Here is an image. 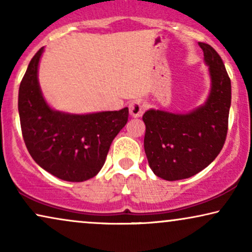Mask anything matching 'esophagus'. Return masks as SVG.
<instances>
[{"instance_id":"1","label":"esophagus","mask_w":252,"mask_h":252,"mask_svg":"<svg viewBox=\"0 0 252 252\" xmlns=\"http://www.w3.org/2000/svg\"><path fill=\"white\" fill-rule=\"evenodd\" d=\"M147 104L143 101H133L129 104V115L133 118H139L146 111Z\"/></svg>"}]
</instances>
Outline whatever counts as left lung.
Returning a JSON list of instances; mask_svg holds the SVG:
<instances>
[{"label":"left lung","instance_id":"left-lung-1","mask_svg":"<svg viewBox=\"0 0 252 252\" xmlns=\"http://www.w3.org/2000/svg\"><path fill=\"white\" fill-rule=\"evenodd\" d=\"M198 44L211 78V91L204 104L188 113L150 109L142 117L148 163L157 177L167 181L190 178L204 170L226 141L230 79L219 54L208 43Z\"/></svg>","mask_w":252,"mask_h":252}]
</instances>
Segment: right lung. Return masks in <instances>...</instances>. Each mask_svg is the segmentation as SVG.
Instances as JSON below:
<instances>
[{"label": "right lung", "mask_w": 252, "mask_h": 252, "mask_svg": "<svg viewBox=\"0 0 252 252\" xmlns=\"http://www.w3.org/2000/svg\"><path fill=\"white\" fill-rule=\"evenodd\" d=\"M43 47L31 60L19 86L18 111L26 148L35 163L58 179L81 182L95 177L110 146L128 119V108L88 115L51 109L37 80Z\"/></svg>", "instance_id": "1"}]
</instances>
